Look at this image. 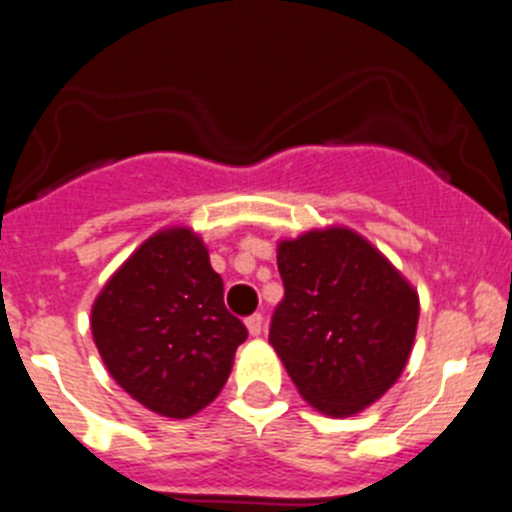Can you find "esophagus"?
I'll return each mask as SVG.
<instances>
[{
    "label": "esophagus",
    "mask_w": 512,
    "mask_h": 512,
    "mask_svg": "<svg viewBox=\"0 0 512 512\" xmlns=\"http://www.w3.org/2000/svg\"><path fill=\"white\" fill-rule=\"evenodd\" d=\"M246 328L251 336H261V330H264V315H251V318H246Z\"/></svg>",
    "instance_id": "1"
}]
</instances>
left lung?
<instances>
[{"label":"left lung","mask_w":512,"mask_h":512,"mask_svg":"<svg viewBox=\"0 0 512 512\" xmlns=\"http://www.w3.org/2000/svg\"><path fill=\"white\" fill-rule=\"evenodd\" d=\"M284 300L269 343L300 395L330 418L377 402L400 379L418 330V292L348 228L277 246Z\"/></svg>","instance_id":"1"}]
</instances>
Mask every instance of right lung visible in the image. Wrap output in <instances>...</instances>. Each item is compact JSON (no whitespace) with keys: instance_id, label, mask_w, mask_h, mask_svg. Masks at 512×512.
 Segmentation results:
<instances>
[{"instance_id":"right-lung-1","label":"right lung","mask_w":512,"mask_h":512,"mask_svg":"<svg viewBox=\"0 0 512 512\" xmlns=\"http://www.w3.org/2000/svg\"><path fill=\"white\" fill-rule=\"evenodd\" d=\"M92 336L107 372L164 418H189L225 387L248 330L225 310L223 279L189 228L151 235L104 284Z\"/></svg>"}]
</instances>
